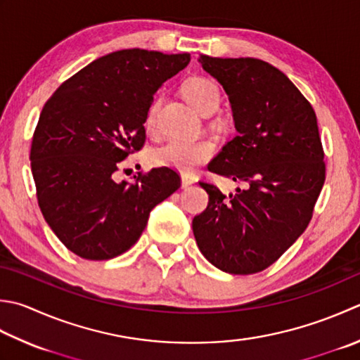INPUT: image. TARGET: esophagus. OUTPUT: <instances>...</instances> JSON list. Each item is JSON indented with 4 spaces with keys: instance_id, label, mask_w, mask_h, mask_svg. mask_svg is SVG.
I'll use <instances>...</instances> for the list:
<instances>
[{
    "instance_id": "1",
    "label": "esophagus",
    "mask_w": 360,
    "mask_h": 360,
    "mask_svg": "<svg viewBox=\"0 0 360 360\" xmlns=\"http://www.w3.org/2000/svg\"><path fill=\"white\" fill-rule=\"evenodd\" d=\"M195 182V179L192 178V176H188V174H182V178H181V186H182V188H187V187H190Z\"/></svg>"
}]
</instances>
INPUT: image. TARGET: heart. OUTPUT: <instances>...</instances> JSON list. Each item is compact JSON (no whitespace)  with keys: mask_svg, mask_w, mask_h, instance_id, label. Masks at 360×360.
I'll return each instance as SVG.
<instances>
[{"mask_svg":"<svg viewBox=\"0 0 360 360\" xmlns=\"http://www.w3.org/2000/svg\"><path fill=\"white\" fill-rule=\"evenodd\" d=\"M182 94H184L186 100L202 115L209 114V112H215L218 104H220V89L212 79H207V77H192V79H188L182 86ZM158 105L159 101H154L150 110H148L145 120L148 129H151L154 122H156ZM214 151L215 146L209 140L174 139L154 151L151 160L154 165L168 167L178 170L179 173L190 174L202 165L204 162L212 158Z\"/></svg>","mask_w":360,"mask_h":360,"instance_id":"obj_1","label":"heart"}]
</instances>
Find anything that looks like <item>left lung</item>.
<instances>
[{
	"mask_svg": "<svg viewBox=\"0 0 360 360\" xmlns=\"http://www.w3.org/2000/svg\"><path fill=\"white\" fill-rule=\"evenodd\" d=\"M198 62L226 91L237 131L207 168L245 188L224 195L200 182L209 204L193 218V234L217 269L252 274L276 262L311 221L325 184L316 115L269 62L204 54Z\"/></svg>",
	"mask_w": 360,
	"mask_h": 360,
	"instance_id": "8db88e82",
	"label": "left lung"
}]
</instances>
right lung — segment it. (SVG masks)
Returning <instances> with one entry per match:
<instances>
[{"instance_id":"right-lung-1","label":"right lung","mask_w":360,"mask_h":360,"mask_svg":"<svg viewBox=\"0 0 360 360\" xmlns=\"http://www.w3.org/2000/svg\"><path fill=\"white\" fill-rule=\"evenodd\" d=\"M190 54L132 48L90 62L41 110L31 170L41 214L67 248L108 260L139 240L151 210L181 187L168 167L115 182L118 162L145 142V120L162 84Z\"/></svg>"}]
</instances>
